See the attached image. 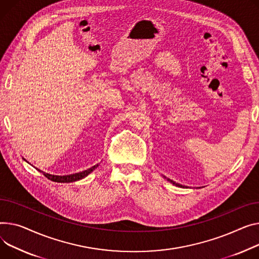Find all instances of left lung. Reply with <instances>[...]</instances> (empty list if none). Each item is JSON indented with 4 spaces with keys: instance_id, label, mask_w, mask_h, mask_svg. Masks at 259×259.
<instances>
[{
    "instance_id": "8db88e82",
    "label": "left lung",
    "mask_w": 259,
    "mask_h": 259,
    "mask_svg": "<svg viewBox=\"0 0 259 259\" xmlns=\"http://www.w3.org/2000/svg\"><path fill=\"white\" fill-rule=\"evenodd\" d=\"M168 182H170L171 184H174V185H176V186H178V187H182V188H188V186H185V185H181V184H179V183H176L175 181H173V180H170V179H168V178H166L165 176H163Z\"/></svg>"
}]
</instances>
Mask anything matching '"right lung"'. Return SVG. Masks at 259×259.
Masks as SVG:
<instances>
[{"label":"right lung","instance_id":"1","mask_svg":"<svg viewBox=\"0 0 259 259\" xmlns=\"http://www.w3.org/2000/svg\"><path fill=\"white\" fill-rule=\"evenodd\" d=\"M26 162H28L25 158H23ZM29 163V162H28ZM99 166V164H96L88 169L85 170H82V171H79V173H75V174H71V175H63V176H59V175H52V174H49V173H46V171L35 167L38 171H40V173H42L48 179H50L51 181H54V182H59V183H71V182H75V181H78V180H81L83 178H85L86 176H89L93 170H95L97 167Z\"/></svg>","mask_w":259,"mask_h":259}]
</instances>
